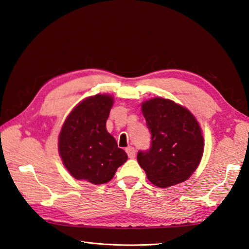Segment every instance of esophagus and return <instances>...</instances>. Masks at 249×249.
Wrapping results in <instances>:
<instances>
[{
    "label": "esophagus",
    "instance_id": "esophagus-1",
    "mask_svg": "<svg viewBox=\"0 0 249 249\" xmlns=\"http://www.w3.org/2000/svg\"><path fill=\"white\" fill-rule=\"evenodd\" d=\"M126 153H127L129 158H134L135 157V154H136V151H135L134 147H130L129 146V147H127V148H126Z\"/></svg>",
    "mask_w": 249,
    "mask_h": 249
}]
</instances>
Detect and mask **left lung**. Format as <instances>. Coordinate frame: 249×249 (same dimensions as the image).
<instances>
[{
	"label": "left lung",
	"instance_id": "8db88e82",
	"mask_svg": "<svg viewBox=\"0 0 249 249\" xmlns=\"http://www.w3.org/2000/svg\"><path fill=\"white\" fill-rule=\"evenodd\" d=\"M142 112L151 133V146L138 151L137 161L147 178L159 188L188 180L204 151L199 122L187 107L163 98L142 102Z\"/></svg>",
	"mask_w": 249,
	"mask_h": 249
}]
</instances>
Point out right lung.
<instances>
[{
	"label": "right lung",
	"mask_w": 249,
	"mask_h": 249,
	"mask_svg": "<svg viewBox=\"0 0 249 249\" xmlns=\"http://www.w3.org/2000/svg\"><path fill=\"white\" fill-rule=\"evenodd\" d=\"M113 103L111 94L89 96L75 105L62 124L58 151L66 169L77 180L107 183L127 160V154L107 129Z\"/></svg>",
	"instance_id": "right-lung-1"
}]
</instances>
